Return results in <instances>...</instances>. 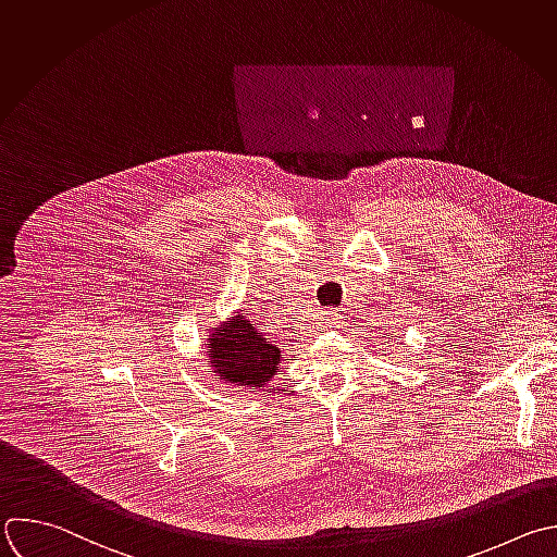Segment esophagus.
Listing matches in <instances>:
<instances>
[{
    "instance_id": "esophagus-1",
    "label": "esophagus",
    "mask_w": 557,
    "mask_h": 557,
    "mask_svg": "<svg viewBox=\"0 0 557 557\" xmlns=\"http://www.w3.org/2000/svg\"><path fill=\"white\" fill-rule=\"evenodd\" d=\"M341 319H343V317L338 314V310H327V312H325V319H323V321H325L327 325H338V323H341Z\"/></svg>"
}]
</instances>
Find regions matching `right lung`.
<instances>
[{"label":"right lung","instance_id":"right-lung-1","mask_svg":"<svg viewBox=\"0 0 557 557\" xmlns=\"http://www.w3.org/2000/svg\"><path fill=\"white\" fill-rule=\"evenodd\" d=\"M208 367L232 392H269L282 362V349L245 314L234 312L208 332Z\"/></svg>","mask_w":557,"mask_h":557}]
</instances>
